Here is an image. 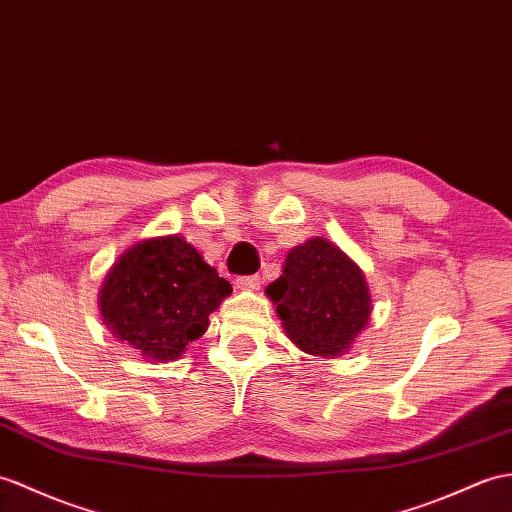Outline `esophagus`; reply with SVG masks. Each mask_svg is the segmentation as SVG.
<instances>
[{"instance_id": "obj_1", "label": "esophagus", "mask_w": 512, "mask_h": 512, "mask_svg": "<svg viewBox=\"0 0 512 512\" xmlns=\"http://www.w3.org/2000/svg\"><path fill=\"white\" fill-rule=\"evenodd\" d=\"M259 277L257 275H251V277H240V279H237L235 281V285H237V288H240V290H248V292H253V290H257L259 288Z\"/></svg>"}]
</instances>
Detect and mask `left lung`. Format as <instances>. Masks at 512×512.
Listing matches in <instances>:
<instances>
[{
	"mask_svg": "<svg viewBox=\"0 0 512 512\" xmlns=\"http://www.w3.org/2000/svg\"><path fill=\"white\" fill-rule=\"evenodd\" d=\"M266 294L288 338L301 351L340 358L371 318L364 272L334 242L312 237L285 257L283 275Z\"/></svg>",
	"mask_w": 512,
	"mask_h": 512,
	"instance_id": "obj_1",
	"label": "left lung"
}]
</instances>
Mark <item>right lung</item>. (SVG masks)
<instances>
[{
  "mask_svg": "<svg viewBox=\"0 0 512 512\" xmlns=\"http://www.w3.org/2000/svg\"><path fill=\"white\" fill-rule=\"evenodd\" d=\"M233 292L181 235L130 246L106 275L100 312L111 334L154 362L176 360Z\"/></svg>",
  "mask_w": 512,
  "mask_h": 512,
  "instance_id": "obj_1",
  "label": "right lung"
}]
</instances>
